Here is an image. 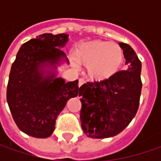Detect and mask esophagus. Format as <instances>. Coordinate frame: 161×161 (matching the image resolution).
Listing matches in <instances>:
<instances>
[{"instance_id":"obj_1","label":"esophagus","mask_w":161,"mask_h":161,"mask_svg":"<svg viewBox=\"0 0 161 161\" xmlns=\"http://www.w3.org/2000/svg\"><path fill=\"white\" fill-rule=\"evenodd\" d=\"M85 83V80L82 79V78H80V80H79V87H80L81 85H83Z\"/></svg>"}]
</instances>
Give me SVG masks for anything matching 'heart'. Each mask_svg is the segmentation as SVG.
<instances>
[{"label":"heart","instance_id":"1","mask_svg":"<svg viewBox=\"0 0 161 161\" xmlns=\"http://www.w3.org/2000/svg\"><path fill=\"white\" fill-rule=\"evenodd\" d=\"M74 58L79 64L88 66L90 77L103 80L119 71L124 62V51L115 43L91 41L76 48Z\"/></svg>","mask_w":161,"mask_h":161}]
</instances>
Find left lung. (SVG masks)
I'll use <instances>...</instances> for the list:
<instances>
[{
    "label": "left lung",
    "instance_id": "left-lung-1",
    "mask_svg": "<svg viewBox=\"0 0 161 161\" xmlns=\"http://www.w3.org/2000/svg\"><path fill=\"white\" fill-rule=\"evenodd\" d=\"M119 46L126 60V70L80 88L81 127L91 138L104 139L118 134L131 123L139 108L142 64L129 45L119 43Z\"/></svg>",
    "mask_w": 161,
    "mask_h": 161
}]
</instances>
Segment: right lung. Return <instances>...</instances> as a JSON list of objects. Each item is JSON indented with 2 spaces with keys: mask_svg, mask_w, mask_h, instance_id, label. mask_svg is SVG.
Listing matches in <instances>:
<instances>
[{
  "mask_svg": "<svg viewBox=\"0 0 161 161\" xmlns=\"http://www.w3.org/2000/svg\"><path fill=\"white\" fill-rule=\"evenodd\" d=\"M68 35H39L23 44L11 65L7 102L17 126L36 138L49 137L67 101L79 94L78 80L65 82L55 74L44 75L43 68L54 66L66 54L61 49Z\"/></svg>",
  "mask_w": 161,
  "mask_h": 161,
  "instance_id": "add662e5",
  "label": "right lung"
}]
</instances>
